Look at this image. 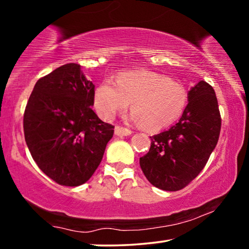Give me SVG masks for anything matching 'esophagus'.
<instances>
[{
	"instance_id": "34e87169",
	"label": "esophagus",
	"mask_w": 249,
	"mask_h": 249,
	"mask_svg": "<svg viewBox=\"0 0 249 249\" xmlns=\"http://www.w3.org/2000/svg\"><path fill=\"white\" fill-rule=\"evenodd\" d=\"M114 132H116L117 136H129L131 135V130L128 128H124V127H120V125H117L116 128H114Z\"/></svg>"
}]
</instances>
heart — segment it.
<instances>
[{
  "label": "heart",
  "mask_w": 249,
  "mask_h": 249,
  "mask_svg": "<svg viewBox=\"0 0 249 249\" xmlns=\"http://www.w3.org/2000/svg\"><path fill=\"white\" fill-rule=\"evenodd\" d=\"M94 107L104 120H111L131 102L132 119L146 128L158 130L174 124L183 116L189 103L184 84L166 75L146 71L119 74L116 84L103 81L95 89Z\"/></svg>",
  "instance_id": "heart-1"
}]
</instances>
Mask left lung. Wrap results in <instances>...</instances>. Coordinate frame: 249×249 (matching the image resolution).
<instances>
[{"label": "left lung", "instance_id": "8db88e82", "mask_svg": "<svg viewBox=\"0 0 249 249\" xmlns=\"http://www.w3.org/2000/svg\"><path fill=\"white\" fill-rule=\"evenodd\" d=\"M221 117L214 89L200 81L189 91V103L175 125L150 137L149 151L139 164L147 179L164 191L192 182L217 146Z\"/></svg>", "mask_w": 249, "mask_h": 249}]
</instances>
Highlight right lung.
<instances>
[{"instance_id":"1","label":"right lung","mask_w":249,"mask_h":249,"mask_svg":"<svg viewBox=\"0 0 249 249\" xmlns=\"http://www.w3.org/2000/svg\"><path fill=\"white\" fill-rule=\"evenodd\" d=\"M94 84L81 65H63L39 78L23 114L32 158L57 184L88 182L102 160L114 127L92 110Z\"/></svg>"}]
</instances>
